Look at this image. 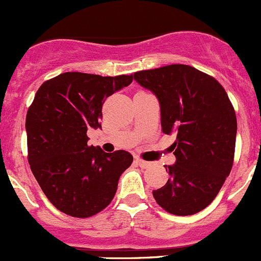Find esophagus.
Instances as JSON below:
<instances>
[{
	"label": "esophagus",
	"mask_w": 261,
	"mask_h": 261,
	"mask_svg": "<svg viewBox=\"0 0 261 261\" xmlns=\"http://www.w3.org/2000/svg\"><path fill=\"white\" fill-rule=\"evenodd\" d=\"M136 163H138L139 167L143 168V169H147V168L151 167V163L146 162V160H143V159H136Z\"/></svg>",
	"instance_id": "1"
}]
</instances>
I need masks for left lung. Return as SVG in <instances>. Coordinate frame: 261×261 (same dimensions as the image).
I'll return each instance as SVG.
<instances>
[{"instance_id":"8db88e82","label":"left lung","mask_w":261,"mask_h":261,"mask_svg":"<svg viewBox=\"0 0 261 261\" xmlns=\"http://www.w3.org/2000/svg\"><path fill=\"white\" fill-rule=\"evenodd\" d=\"M134 80L158 98L162 130L177 136L175 163L164 165L170 178L152 192L167 212L189 216L216 198L232 168L235 110L215 78L184 64L134 73Z\"/></svg>"}]
</instances>
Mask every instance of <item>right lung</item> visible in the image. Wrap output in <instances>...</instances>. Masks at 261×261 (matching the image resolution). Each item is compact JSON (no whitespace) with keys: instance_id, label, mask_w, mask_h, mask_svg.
Returning a JSON list of instances; mask_svg holds the SVG:
<instances>
[{"instance_id":"add662e5","label":"right lung","mask_w":261,"mask_h":261,"mask_svg":"<svg viewBox=\"0 0 261 261\" xmlns=\"http://www.w3.org/2000/svg\"><path fill=\"white\" fill-rule=\"evenodd\" d=\"M131 82L133 75L67 72L36 92L26 115L29 164L44 194L65 215L86 218L106 208L133 163L125 150L87 145V130L101 127L105 99Z\"/></svg>"}]
</instances>
